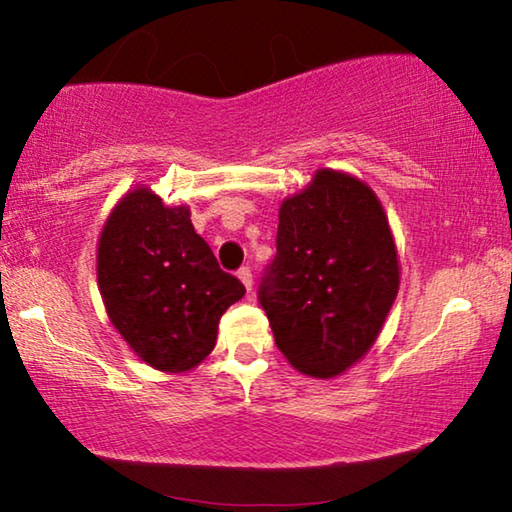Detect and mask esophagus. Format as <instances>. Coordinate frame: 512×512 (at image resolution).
<instances>
[{
	"label": "esophagus",
	"instance_id": "esophagus-1",
	"mask_svg": "<svg viewBox=\"0 0 512 512\" xmlns=\"http://www.w3.org/2000/svg\"><path fill=\"white\" fill-rule=\"evenodd\" d=\"M238 279L244 284V288H247V293H251V286H254V279H251V270L249 268H240L238 270Z\"/></svg>",
	"mask_w": 512,
	"mask_h": 512
}]
</instances>
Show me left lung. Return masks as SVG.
Wrapping results in <instances>:
<instances>
[{
  "label": "left lung",
  "mask_w": 512,
  "mask_h": 512,
  "mask_svg": "<svg viewBox=\"0 0 512 512\" xmlns=\"http://www.w3.org/2000/svg\"><path fill=\"white\" fill-rule=\"evenodd\" d=\"M399 291V258L372 187L318 168L279 207L277 256L258 288L274 342L298 372L335 379L383 328Z\"/></svg>",
  "instance_id": "1"
}]
</instances>
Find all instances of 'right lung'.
Instances as JSON below:
<instances>
[{
  "label": "right lung",
  "mask_w": 512,
  "mask_h": 512,
  "mask_svg": "<svg viewBox=\"0 0 512 512\" xmlns=\"http://www.w3.org/2000/svg\"><path fill=\"white\" fill-rule=\"evenodd\" d=\"M96 279L110 323L145 365L189 372L217 344L219 318L244 295L194 231L187 205L150 187L124 194L99 235Z\"/></svg>",
  "instance_id": "right-lung-1"
}]
</instances>
